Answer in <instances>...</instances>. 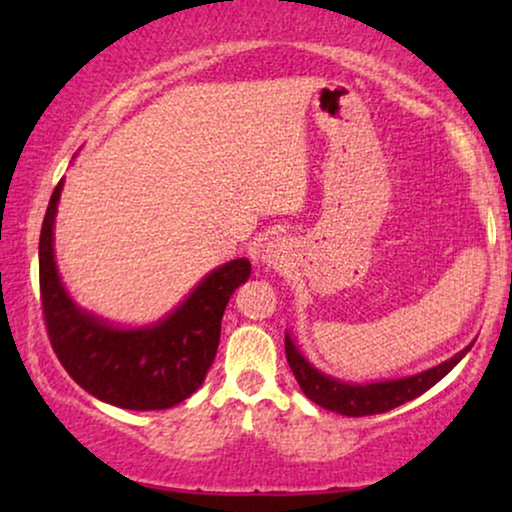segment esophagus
<instances>
[{
  "instance_id": "1",
  "label": "esophagus",
  "mask_w": 512,
  "mask_h": 512,
  "mask_svg": "<svg viewBox=\"0 0 512 512\" xmlns=\"http://www.w3.org/2000/svg\"><path fill=\"white\" fill-rule=\"evenodd\" d=\"M291 256H293L291 242L282 235H272L261 249V263L275 270L286 268V265L291 263Z\"/></svg>"
}]
</instances>
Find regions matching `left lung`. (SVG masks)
Segmentation results:
<instances>
[{
  "label": "left lung",
  "mask_w": 512,
  "mask_h": 512,
  "mask_svg": "<svg viewBox=\"0 0 512 512\" xmlns=\"http://www.w3.org/2000/svg\"><path fill=\"white\" fill-rule=\"evenodd\" d=\"M466 349H461L459 354H454L452 359H447L438 366H433L424 373L401 377V380H384V382H370V384H349L342 380H335L331 375L319 373L303 354L298 352L296 342L291 340V335L286 333L284 349H286V361L296 375V380L303 389V394L314 401L321 408L338 412V415L347 417H366V415H380V412H389L398 408V405L412 401V398L422 396L424 391H429L433 384H438L457 363L468 354Z\"/></svg>",
  "instance_id": "obj_1"
}]
</instances>
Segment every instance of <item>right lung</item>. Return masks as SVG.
I'll return each instance as SVG.
<instances>
[{
    "label": "right lung",
    "mask_w": 512,
    "mask_h": 512,
    "mask_svg": "<svg viewBox=\"0 0 512 512\" xmlns=\"http://www.w3.org/2000/svg\"><path fill=\"white\" fill-rule=\"evenodd\" d=\"M62 179L48 202L39 237V289L48 340L69 377L123 410H165L205 382L221 338L230 296L251 275L247 258L209 272L191 296L153 326L118 328L69 298L53 254V226Z\"/></svg>",
    "instance_id": "add662e5"
}]
</instances>
